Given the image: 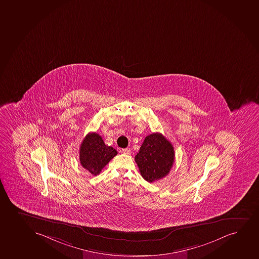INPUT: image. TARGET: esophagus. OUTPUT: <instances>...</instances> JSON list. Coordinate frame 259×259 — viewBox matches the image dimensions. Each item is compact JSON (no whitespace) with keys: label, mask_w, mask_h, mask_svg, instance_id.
Masks as SVG:
<instances>
[{"label":"esophagus","mask_w":259,"mask_h":259,"mask_svg":"<svg viewBox=\"0 0 259 259\" xmlns=\"http://www.w3.org/2000/svg\"><path fill=\"white\" fill-rule=\"evenodd\" d=\"M121 152L122 153H124V154L129 155V154L131 153V150H130V148H125V149L121 150Z\"/></svg>","instance_id":"esophagus-1"}]
</instances>
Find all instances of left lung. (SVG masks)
<instances>
[{"label": "left lung", "mask_w": 259, "mask_h": 259, "mask_svg": "<svg viewBox=\"0 0 259 259\" xmlns=\"http://www.w3.org/2000/svg\"><path fill=\"white\" fill-rule=\"evenodd\" d=\"M174 146L163 134L154 133L146 136L140 152L135 156L144 180L152 183L168 175L174 162Z\"/></svg>", "instance_id": "left-lung-1"}]
</instances>
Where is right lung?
I'll return each mask as SVG.
<instances>
[{"label":"right lung","mask_w":259,"mask_h":259,"mask_svg":"<svg viewBox=\"0 0 259 259\" xmlns=\"http://www.w3.org/2000/svg\"><path fill=\"white\" fill-rule=\"evenodd\" d=\"M117 155V151L104 143L101 136L89 133L79 147V161L82 167L94 176L100 174L108 162Z\"/></svg>","instance_id":"obj_1"}]
</instances>
